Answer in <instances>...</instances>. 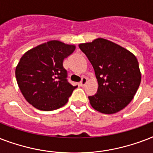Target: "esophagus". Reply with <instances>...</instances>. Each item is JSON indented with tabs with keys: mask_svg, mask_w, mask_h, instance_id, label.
<instances>
[{
	"mask_svg": "<svg viewBox=\"0 0 153 153\" xmlns=\"http://www.w3.org/2000/svg\"><path fill=\"white\" fill-rule=\"evenodd\" d=\"M87 82V79H86V77H82V81L80 82V86H85V85Z\"/></svg>",
	"mask_w": 153,
	"mask_h": 153,
	"instance_id": "34e87169",
	"label": "esophagus"
}]
</instances>
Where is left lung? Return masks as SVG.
I'll return each instance as SVG.
<instances>
[{
    "label": "left lung",
    "mask_w": 153,
    "mask_h": 153,
    "mask_svg": "<svg viewBox=\"0 0 153 153\" xmlns=\"http://www.w3.org/2000/svg\"><path fill=\"white\" fill-rule=\"evenodd\" d=\"M79 47L90 60L98 79L97 94L88 97L91 106L105 114H115L127 106L141 80L135 55L102 38Z\"/></svg>",
    "instance_id": "left-lung-1"
}]
</instances>
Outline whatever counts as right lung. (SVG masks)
Masks as SVG:
<instances>
[{
	"mask_svg": "<svg viewBox=\"0 0 153 153\" xmlns=\"http://www.w3.org/2000/svg\"><path fill=\"white\" fill-rule=\"evenodd\" d=\"M74 50V45L51 40L24 54L16 68V78L28 103L44 111L67 104L77 86L68 82L62 62Z\"/></svg>",
	"mask_w": 153,
	"mask_h": 153,
	"instance_id": "add662e5",
	"label": "right lung"
}]
</instances>
